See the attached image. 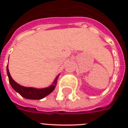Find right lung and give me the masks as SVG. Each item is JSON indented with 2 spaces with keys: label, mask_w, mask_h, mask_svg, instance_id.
<instances>
[{
  "label": "right lung",
  "mask_w": 128,
  "mask_h": 128,
  "mask_svg": "<svg viewBox=\"0 0 128 128\" xmlns=\"http://www.w3.org/2000/svg\"><path fill=\"white\" fill-rule=\"evenodd\" d=\"M7 74L8 76L10 83L12 88L25 99H32V100L42 99L48 96V94H50L55 88V86L57 84L58 78L60 76L59 74L56 76L54 81H53L52 84L50 86L44 88H32V87L23 86L15 82L13 80V78H11L10 74V71L8 69V64L7 65Z\"/></svg>",
  "instance_id": "obj_1"
}]
</instances>
